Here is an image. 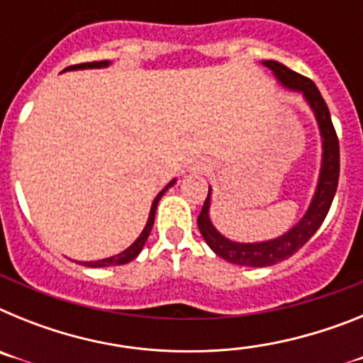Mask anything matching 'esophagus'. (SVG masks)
<instances>
[{
  "label": "esophagus",
  "mask_w": 363,
  "mask_h": 363,
  "mask_svg": "<svg viewBox=\"0 0 363 363\" xmlns=\"http://www.w3.org/2000/svg\"><path fill=\"white\" fill-rule=\"evenodd\" d=\"M203 171H205L203 167H198V169H196V172H203Z\"/></svg>",
  "instance_id": "obj_1"
}]
</instances>
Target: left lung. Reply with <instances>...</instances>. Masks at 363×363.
<instances>
[{
    "instance_id": "left-lung-1",
    "label": "left lung",
    "mask_w": 363,
    "mask_h": 363,
    "mask_svg": "<svg viewBox=\"0 0 363 363\" xmlns=\"http://www.w3.org/2000/svg\"><path fill=\"white\" fill-rule=\"evenodd\" d=\"M265 67L274 72L281 85H285L291 91H296L303 94L307 99V104L313 108L316 121H318L320 134H322V171H320L318 185H316V192L311 201L309 209L303 214L296 225L285 233L284 236L269 242H259V243H238L230 242L225 236H221L214 225L211 223L209 218V207H211V189L207 194V200L203 201L201 213L198 216V227L207 242V245L216 252L220 258L227 259L230 264L236 265H245V267H269L274 265L281 259H287L306 245L311 240L320 225L325 220L327 213L331 209L333 198L336 194V187H338V176H340V145H338V136L333 127L331 114L327 108L325 99L320 94L318 86L314 85L309 78L301 76V74L294 72V70L287 69L285 65L278 62H264Z\"/></svg>"
}]
</instances>
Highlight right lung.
<instances>
[{
	"instance_id": "right-lung-1",
	"label": "right lung",
	"mask_w": 363,
	"mask_h": 363,
	"mask_svg": "<svg viewBox=\"0 0 363 363\" xmlns=\"http://www.w3.org/2000/svg\"><path fill=\"white\" fill-rule=\"evenodd\" d=\"M108 62L105 60V62H91V63H79V65H70L67 67L65 70H78V69H101V67H107ZM176 179H172L171 184H167V187L163 189L162 192H160L158 196L154 198L152 201V207H150V214H149V220H147V225L145 229L142 230V234L138 236L136 242L133 243L130 247H127L123 252H120V255L116 256H111V258H104V259H98V262H83V265H86V267H111V265H123V264H129L130 259L136 258L140 252H142L143 245H145L147 238H149L150 230H152V225H154V214H156V209H158V201L162 200V196L165 194V191L169 187H172L174 185Z\"/></svg>"
}]
</instances>
